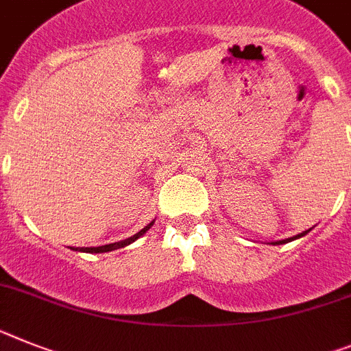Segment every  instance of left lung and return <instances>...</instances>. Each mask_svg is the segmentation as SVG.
Listing matches in <instances>:
<instances>
[{
  "instance_id": "left-lung-1",
  "label": "left lung",
  "mask_w": 351,
  "mask_h": 351,
  "mask_svg": "<svg viewBox=\"0 0 351 351\" xmlns=\"http://www.w3.org/2000/svg\"><path fill=\"white\" fill-rule=\"evenodd\" d=\"M309 230H311V229H309ZM309 230H304V232H300V234L293 236V238L280 239V241H274V245H282V243H287V241H293V239H298V238H302V236H305V234H307V232H309Z\"/></svg>"
}]
</instances>
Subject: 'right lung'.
Wrapping results in <instances>:
<instances>
[{
  "label": "right lung",
  "mask_w": 351,
  "mask_h": 351,
  "mask_svg": "<svg viewBox=\"0 0 351 351\" xmlns=\"http://www.w3.org/2000/svg\"><path fill=\"white\" fill-rule=\"evenodd\" d=\"M152 223H154V220L151 221V223H147L145 227H143L140 232H136L134 236H131V238L128 239H122V241H117V243H110V245H103V247H80V248H73V250H80V252H88V254H101V252H112V250H117V248H122L125 247V245L133 243V241H136V239L140 238V236H143L147 232V230L151 229Z\"/></svg>",
  "instance_id": "obj_1"
}]
</instances>
